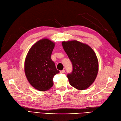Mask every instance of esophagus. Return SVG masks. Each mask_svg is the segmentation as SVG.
I'll return each mask as SVG.
<instances>
[{"instance_id": "1", "label": "esophagus", "mask_w": 121, "mask_h": 121, "mask_svg": "<svg viewBox=\"0 0 121 121\" xmlns=\"http://www.w3.org/2000/svg\"><path fill=\"white\" fill-rule=\"evenodd\" d=\"M65 70H61V71H60V73L61 74H63V73H65Z\"/></svg>"}]
</instances>
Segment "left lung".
<instances>
[{"label": "left lung", "instance_id": "1", "mask_svg": "<svg viewBox=\"0 0 121 121\" xmlns=\"http://www.w3.org/2000/svg\"><path fill=\"white\" fill-rule=\"evenodd\" d=\"M62 46L72 65V71L67 74L70 84L84 90L94 82L98 72L95 53L89 46L77 41L63 42Z\"/></svg>", "mask_w": 121, "mask_h": 121}]
</instances>
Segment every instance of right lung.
Here are the masks:
<instances>
[{
  "label": "right lung",
  "mask_w": 121,
  "mask_h": 121,
  "mask_svg": "<svg viewBox=\"0 0 121 121\" xmlns=\"http://www.w3.org/2000/svg\"><path fill=\"white\" fill-rule=\"evenodd\" d=\"M54 46V43L44 39L31 47L26 57V77L30 83L38 91H46L51 88L54 76L59 73L51 59Z\"/></svg>",
  "instance_id": "1"
}]
</instances>
